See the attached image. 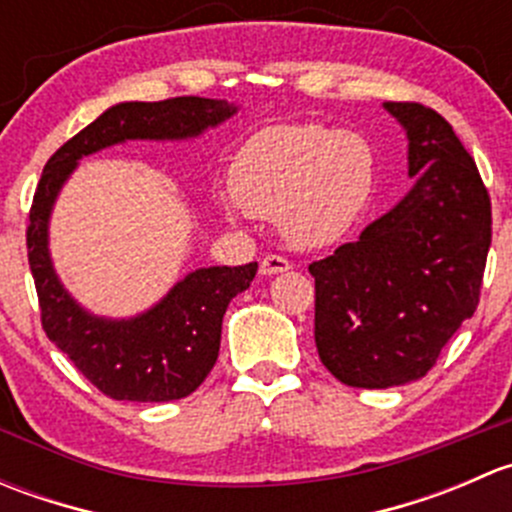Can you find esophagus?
Masks as SVG:
<instances>
[{
	"mask_svg": "<svg viewBox=\"0 0 512 512\" xmlns=\"http://www.w3.org/2000/svg\"><path fill=\"white\" fill-rule=\"evenodd\" d=\"M289 270H292V265H289L285 257H280V255H267L265 260L260 262V275H265V277L282 275V272H289Z\"/></svg>",
	"mask_w": 512,
	"mask_h": 512,
	"instance_id": "obj_1",
	"label": "esophagus"
}]
</instances>
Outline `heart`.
Listing matches in <instances>:
<instances>
[{
    "mask_svg": "<svg viewBox=\"0 0 512 512\" xmlns=\"http://www.w3.org/2000/svg\"><path fill=\"white\" fill-rule=\"evenodd\" d=\"M230 188L218 200L227 218L277 220L294 247L332 245L369 203L374 151L319 123L262 128L232 158Z\"/></svg>",
    "mask_w": 512,
    "mask_h": 512,
    "instance_id": "heart-1",
    "label": "heart"
}]
</instances>
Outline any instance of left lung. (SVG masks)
Listing matches in <instances>:
<instances>
[{
    "label": "left lung",
    "instance_id": "obj_1",
    "mask_svg": "<svg viewBox=\"0 0 512 512\" xmlns=\"http://www.w3.org/2000/svg\"><path fill=\"white\" fill-rule=\"evenodd\" d=\"M414 185L334 255L312 262L314 342L342 384L389 389L426 376L473 317L490 247V198L451 123L386 101Z\"/></svg>",
    "mask_w": 512,
    "mask_h": 512
}]
</instances>
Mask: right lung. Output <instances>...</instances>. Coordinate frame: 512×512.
Returning a JSON list of instances; mask_svg holds the SVG:
<instances>
[{
  "mask_svg": "<svg viewBox=\"0 0 512 512\" xmlns=\"http://www.w3.org/2000/svg\"><path fill=\"white\" fill-rule=\"evenodd\" d=\"M237 111L240 106L225 98L121 101L66 141L41 173L27 230L41 324L56 349L111 399L160 404L193 394L218 361L227 304L250 287L257 262L198 267L131 317L96 314L66 289L51 260L49 225L56 200L86 156L128 141H193Z\"/></svg>",
  "mask_w": 512,
  "mask_h": 512,
  "instance_id": "1",
  "label": "right lung"
}]
</instances>
